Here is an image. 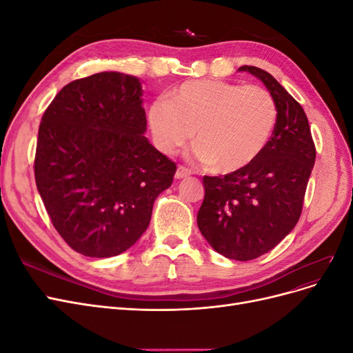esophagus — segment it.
<instances>
[{
	"instance_id": "34e87169",
	"label": "esophagus",
	"mask_w": 353,
	"mask_h": 353,
	"mask_svg": "<svg viewBox=\"0 0 353 353\" xmlns=\"http://www.w3.org/2000/svg\"><path fill=\"white\" fill-rule=\"evenodd\" d=\"M190 175H191V170H190L188 168H185V166H178L176 172H175V178H176V179H183V178H187V176H190Z\"/></svg>"
}]
</instances>
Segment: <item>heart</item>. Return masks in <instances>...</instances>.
I'll use <instances>...</instances> for the list:
<instances>
[{"label": "heart", "mask_w": 353, "mask_h": 353, "mask_svg": "<svg viewBox=\"0 0 353 353\" xmlns=\"http://www.w3.org/2000/svg\"><path fill=\"white\" fill-rule=\"evenodd\" d=\"M272 94L259 85L201 79L184 82L150 108L157 147L172 154L194 135V154L218 172H236L259 157L276 125Z\"/></svg>", "instance_id": "heart-1"}]
</instances>
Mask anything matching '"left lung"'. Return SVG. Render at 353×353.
<instances>
[{"instance_id": "1", "label": "left lung", "mask_w": 353, "mask_h": 353, "mask_svg": "<svg viewBox=\"0 0 353 353\" xmlns=\"http://www.w3.org/2000/svg\"><path fill=\"white\" fill-rule=\"evenodd\" d=\"M259 78L279 109L268 145L236 172L203 176L205 199L197 213L203 237L222 256L252 261L268 253L301 218L315 144L306 113L271 73L241 66Z\"/></svg>"}]
</instances>
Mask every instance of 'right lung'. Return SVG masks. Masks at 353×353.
Instances as JSON below:
<instances>
[{
  "label": "right lung",
  "instance_id": "right-lung-1",
  "mask_svg": "<svg viewBox=\"0 0 353 353\" xmlns=\"http://www.w3.org/2000/svg\"><path fill=\"white\" fill-rule=\"evenodd\" d=\"M140 79L101 72L69 82L42 114L35 183L70 248L110 258L131 248L169 188L176 163L144 137Z\"/></svg>",
  "mask_w": 353,
  "mask_h": 353
}]
</instances>
